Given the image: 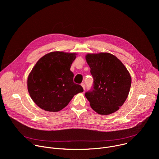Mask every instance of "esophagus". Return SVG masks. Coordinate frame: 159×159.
<instances>
[{
  "label": "esophagus",
  "mask_w": 159,
  "mask_h": 159,
  "mask_svg": "<svg viewBox=\"0 0 159 159\" xmlns=\"http://www.w3.org/2000/svg\"><path fill=\"white\" fill-rule=\"evenodd\" d=\"M81 85H82V87H83L84 90H85V84H84V83H82V84H81Z\"/></svg>",
  "instance_id": "esophagus-1"
}]
</instances>
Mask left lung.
Returning <instances> with one entry per match:
<instances>
[{"mask_svg": "<svg viewBox=\"0 0 159 159\" xmlns=\"http://www.w3.org/2000/svg\"><path fill=\"white\" fill-rule=\"evenodd\" d=\"M85 58L94 81L85 96L90 107L98 114H111L126 101L131 87V76L122 62L112 54H88Z\"/></svg>", "mask_w": 159, "mask_h": 159, "instance_id": "1", "label": "left lung"}]
</instances>
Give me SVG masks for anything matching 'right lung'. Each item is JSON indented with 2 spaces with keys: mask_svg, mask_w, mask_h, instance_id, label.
Returning <instances> with one entry per match:
<instances>
[{
  "mask_svg": "<svg viewBox=\"0 0 159 159\" xmlns=\"http://www.w3.org/2000/svg\"><path fill=\"white\" fill-rule=\"evenodd\" d=\"M75 53L53 52L36 63L28 79V89L33 101L40 108L57 112L68 105L73 97L84 91L74 82L70 66Z\"/></svg>",
  "mask_w": 159,
  "mask_h": 159,
  "instance_id": "obj_1",
  "label": "right lung"
}]
</instances>
